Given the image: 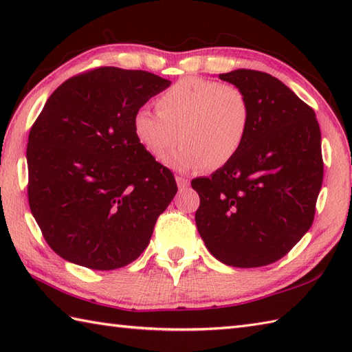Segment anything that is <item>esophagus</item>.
Segmentation results:
<instances>
[{
  "mask_svg": "<svg viewBox=\"0 0 352 352\" xmlns=\"http://www.w3.org/2000/svg\"><path fill=\"white\" fill-rule=\"evenodd\" d=\"M175 182H177V186H178V189H180V190H186V189L189 188V180H188V178L175 177Z\"/></svg>",
  "mask_w": 352,
  "mask_h": 352,
  "instance_id": "1",
  "label": "esophagus"
}]
</instances>
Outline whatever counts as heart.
Listing matches in <instances>:
<instances>
[{"label": "heart", "instance_id": "b5f03b06", "mask_svg": "<svg viewBox=\"0 0 352 352\" xmlns=\"http://www.w3.org/2000/svg\"><path fill=\"white\" fill-rule=\"evenodd\" d=\"M157 113L139 109L133 116L138 144L164 162L178 144L169 164L180 170L219 169L234 159L248 136L251 102L242 87L186 77L164 91Z\"/></svg>", "mask_w": 352, "mask_h": 352}]
</instances>
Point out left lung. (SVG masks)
Here are the masks:
<instances>
[{
	"instance_id": "left-lung-1",
	"label": "left lung",
	"mask_w": 352,
	"mask_h": 352,
	"mask_svg": "<svg viewBox=\"0 0 352 352\" xmlns=\"http://www.w3.org/2000/svg\"><path fill=\"white\" fill-rule=\"evenodd\" d=\"M219 78L242 87L251 124L241 151L210 177L195 178L198 233L233 267L271 265L294 248L315 218L324 178L315 111L266 72L236 69Z\"/></svg>"
}]
</instances>
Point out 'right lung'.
I'll return each mask as SVG.
<instances>
[{"label": "right lung", "instance_id": "1", "mask_svg": "<svg viewBox=\"0 0 352 352\" xmlns=\"http://www.w3.org/2000/svg\"><path fill=\"white\" fill-rule=\"evenodd\" d=\"M169 86L104 66L66 80L45 102L28 134V203L62 258L111 271L145 251L177 184L138 144L133 116Z\"/></svg>", "mask_w": 352, "mask_h": 352}]
</instances>
